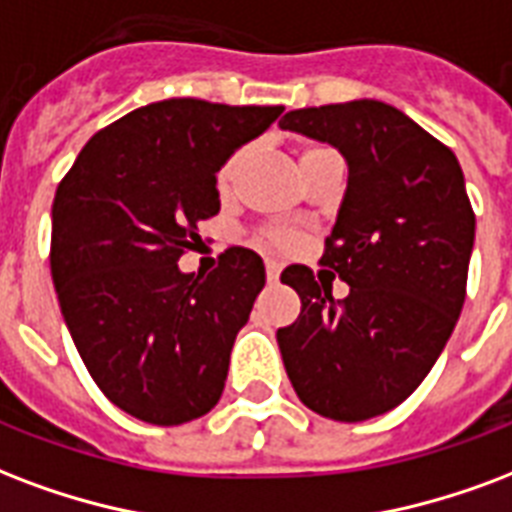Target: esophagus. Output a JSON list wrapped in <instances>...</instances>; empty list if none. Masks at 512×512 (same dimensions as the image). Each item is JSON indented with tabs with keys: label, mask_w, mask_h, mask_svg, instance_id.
<instances>
[{
	"label": "esophagus",
	"mask_w": 512,
	"mask_h": 512,
	"mask_svg": "<svg viewBox=\"0 0 512 512\" xmlns=\"http://www.w3.org/2000/svg\"><path fill=\"white\" fill-rule=\"evenodd\" d=\"M279 273H282L279 263H265V276H268V282H279Z\"/></svg>",
	"instance_id": "obj_1"
}]
</instances>
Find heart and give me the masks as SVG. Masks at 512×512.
Masks as SVG:
<instances>
[{"mask_svg":"<svg viewBox=\"0 0 512 512\" xmlns=\"http://www.w3.org/2000/svg\"><path fill=\"white\" fill-rule=\"evenodd\" d=\"M247 152H249L247 147H239L233 155H228V161L222 163L220 171H217V190H220L222 195L233 190V182H236L241 166H244V161H247ZM308 152H314V150H308ZM255 241L268 249H290L292 244H295V236H292L290 230H284V228H265L257 233Z\"/></svg>","mask_w":512,"mask_h":512,"instance_id":"b5f03b06","label":"heart"}]
</instances>
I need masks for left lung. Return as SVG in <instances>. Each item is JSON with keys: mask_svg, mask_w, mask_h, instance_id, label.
I'll return each instance as SVG.
<instances>
[{"mask_svg": "<svg viewBox=\"0 0 512 512\" xmlns=\"http://www.w3.org/2000/svg\"><path fill=\"white\" fill-rule=\"evenodd\" d=\"M282 128L333 144L349 185L325 265L349 284L284 268L298 319L276 330L300 403L335 421L392 411L427 378L464 306L475 214L456 155L384 101L292 109Z\"/></svg>", "mask_w": 512, "mask_h": 512, "instance_id": "1", "label": "left lung"}]
</instances>
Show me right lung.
Listing matches in <instances>:
<instances>
[{
  "mask_svg": "<svg viewBox=\"0 0 512 512\" xmlns=\"http://www.w3.org/2000/svg\"><path fill=\"white\" fill-rule=\"evenodd\" d=\"M284 107L166 99L88 139L56 190L50 273L72 341L109 403L158 427L217 405L233 341L265 287L252 249L206 279L179 271L220 212L217 171Z\"/></svg>",
  "mask_w": 512,
  "mask_h": 512,
  "instance_id": "obj_1",
  "label": "right lung"
}]
</instances>
